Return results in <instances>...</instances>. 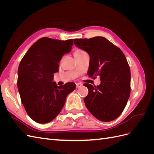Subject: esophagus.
Returning <instances> with one entry per match:
<instances>
[{"label":"esophagus","instance_id":"34e87169","mask_svg":"<svg viewBox=\"0 0 154 154\" xmlns=\"http://www.w3.org/2000/svg\"><path fill=\"white\" fill-rule=\"evenodd\" d=\"M82 85H83V84H82V83H76V88H80V87H82Z\"/></svg>","mask_w":154,"mask_h":154}]
</instances>
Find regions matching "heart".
<instances>
[{"mask_svg": "<svg viewBox=\"0 0 154 154\" xmlns=\"http://www.w3.org/2000/svg\"><path fill=\"white\" fill-rule=\"evenodd\" d=\"M82 51H81V50H77L75 53H78V52H82Z\"/></svg>", "mask_w": 154, "mask_h": 154, "instance_id": "b5f03b06", "label": "heart"}]
</instances>
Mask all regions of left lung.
I'll use <instances>...</instances> for the list:
<instances>
[{
    "label": "left lung",
    "instance_id": "left-lung-1",
    "mask_svg": "<svg viewBox=\"0 0 154 154\" xmlns=\"http://www.w3.org/2000/svg\"><path fill=\"white\" fill-rule=\"evenodd\" d=\"M74 42L89 55L88 75L100 76L99 85L84 84L88 89L85 106L97 119L111 122L122 113L130 94V70L125 56L105 37L74 39Z\"/></svg>",
    "mask_w": 154,
    "mask_h": 154
}]
</instances>
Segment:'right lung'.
<instances>
[{
    "instance_id": "1",
    "label": "right lung",
    "mask_w": 154,
    "mask_h": 154,
    "mask_svg": "<svg viewBox=\"0 0 154 154\" xmlns=\"http://www.w3.org/2000/svg\"><path fill=\"white\" fill-rule=\"evenodd\" d=\"M73 40L44 37L27 51L18 69L17 86L21 101L29 117L38 123L53 120L62 110L75 83L57 86L53 74L65 54L71 51Z\"/></svg>"
}]
</instances>
